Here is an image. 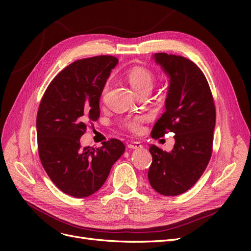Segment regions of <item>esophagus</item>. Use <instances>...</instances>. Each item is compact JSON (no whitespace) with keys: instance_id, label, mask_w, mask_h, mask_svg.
Instances as JSON below:
<instances>
[{"instance_id":"1","label":"esophagus","mask_w":251,"mask_h":251,"mask_svg":"<svg viewBox=\"0 0 251 251\" xmlns=\"http://www.w3.org/2000/svg\"><path fill=\"white\" fill-rule=\"evenodd\" d=\"M127 148L128 149H140V148H142V144L140 143V142H138V141H135V142H132V143H128L127 144Z\"/></svg>"}]
</instances>
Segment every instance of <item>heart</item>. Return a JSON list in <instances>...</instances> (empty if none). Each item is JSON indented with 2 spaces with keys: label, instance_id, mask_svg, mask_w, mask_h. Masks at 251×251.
Here are the masks:
<instances>
[{
  "label": "heart",
  "instance_id": "b5f03b06",
  "mask_svg": "<svg viewBox=\"0 0 251 251\" xmlns=\"http://www.w3.org/2000/svg\"><path fill=\"white\" fill-rule=\"evenodd\" d=\"M126 78L128 82L131 83V86L137 91L140 94L144 91H151V88L154 87V83L156 80V76L154 72L148 67L144 66H133L132 68L128 69L126 73ZM109 85L108 83H104L101 90V97H103L108 92ZM143 117L142 116H128L123 120L124 128L126 131L134 133V134H139L142 128H143Z\"/></svg>",
  "mask_w": 251,
  "mask_h": 251
}]
</instances>
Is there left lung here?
<instances>
[{"mask_svg":"<svg viewBox=\"0 0 251 251\" xmlns=\"http://www.w3.org/2000/svg\"><path fill=\"white\" fill-rule=\"evenodd\" d=\"M155 59L170 75L166 111L157 120L151 137L175 133L168 153L151 144L153 161L148 178L163 196H177L193 187L210 160L216 125V107L208 81L200 68L181 55L156 53Z\"/></svg>","mask_w":251,"mask_h":251,"instance_id":"obj_1","label":"left lung"}]
</instances>
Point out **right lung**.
<instances>
[{
	"label": "right lung",
	"instance_id": "right-lung-1",
	"mask_svg": "<svg viewBox=\"0 0 251 251\" xmlns=\"http://www.w3.org/2000/svg\"><path fill=\"white\" fill-rule=\"evenodd\" d=\"M118 59L100 55L75 60L49 83L37 111V150L43 168L60 191L86 198L100 189L126 150L118 139L80 148L88 124L100 115V98Z\"/></svg>",
	"mask_w": 251,
	"mask_h": 251
}]
</instances>
